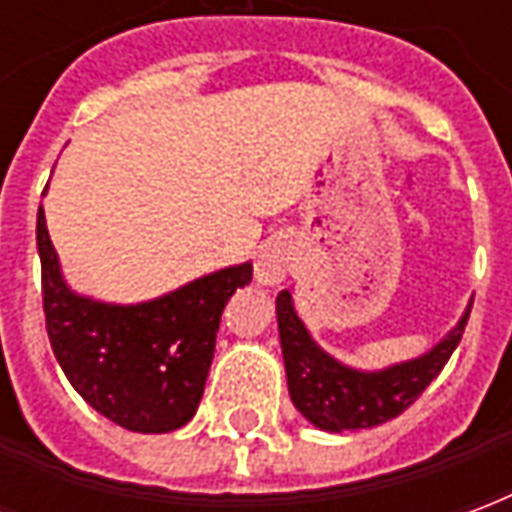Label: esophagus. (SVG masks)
Segmentation results:
<instances>
[{
    "mask_svg": "<svg viewBox=\"0 0 512 512\" xmlns=\"http://www.w3.org/2000/svg\"><path fill=\"white\" fill-rule=\"evenodd\" d=\"M296 244L290 238H274L263 246V252L255 263V277L260 285L274 288L279 282H285L290 274V268L296 266Z\"/></svg>",
    "mask_w": 512,
    "mask_h": 512,
    "instance_id": "esophagus-1",
    "label": "esophagus"
}]
</instances>
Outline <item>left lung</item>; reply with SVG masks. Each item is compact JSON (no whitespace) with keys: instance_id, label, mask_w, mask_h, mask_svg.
Instances as JSON below:
<instances>
[{"instance_id":"obj_1","label":"left lung","mask_w":512,"mask_h":512,"mask_svg":"<svg viewBox=\"0 0 512 512\" xmlns=\"http://www.w3.org/2000/svg\"><path fill=\"white\" fill-rule=\"evenodd\" d=\"M469 312L472 307L463 312L458 326L439 345H433L428 354L384 367L378 373H362L340 365L312 340L307 326L293 310L290 290H282L277 296V323L293 406L315 428L329 433L376 428L381 422L395 419L447 365L452 351L461 343Z\"/></svg>"}]
</instances>
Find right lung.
I'll list each match as a JSON object with an SVG mask.
<instances>
[{"mask_svg": "<svg viewBox=\"0 0 512 512\" xmlns=\"http://www.w3.org/2000/svg\"><path fill=\"white\" fill-rule=\"evenodd\" d=\"M38 255L46 332L73 389L120 428H183L200 406L224 304L252 282V263L213 271L161 299L123 307L76 296L65 285L43 208Z\"/></svg>", "mask_w": 512, "mask_h": 512, "instance_id": "add662e5", "label": "right lung"}]
</instances>
